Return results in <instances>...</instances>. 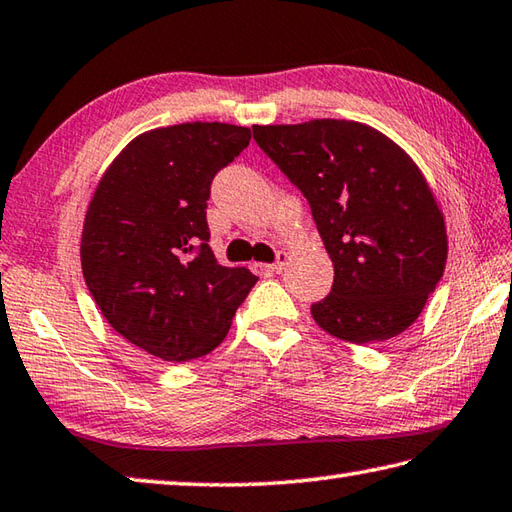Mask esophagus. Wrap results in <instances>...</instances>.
I'll list each match as a JSON object with an SVG mask.
<instances>
[{"label":"esophagus","mask_w":512,"mask_h":512,"mask_svg":"<svg viewBox=\"0 0 512 512\" xmlns=\"http://www.w3.org/2000/svg\"><path fill=\"white\" fill-rule=\"evenodd\" d=\"M286 262H288V253H286V250H280V253H277V257H275V262L268 268H271V273H282Z\"/></svg>","instance_id":"obj_1"}]
</instances>
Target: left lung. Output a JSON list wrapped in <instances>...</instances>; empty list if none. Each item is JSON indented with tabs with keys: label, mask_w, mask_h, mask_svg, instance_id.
I'll list each match as a JSON object with an SVG mask.
<instances>
[{
	"label": "left lung",
	"mask_w": 512,
	"mask_h": 512,
	"mask_svg": "<svg viewBox=\"0 0 512 512\" xmlns=\"http://www.w3.org/2000/svg\"><path fill=\"white\" fill-rule=\"evenodd\" d=\"M257 145L306 197L333 262V286L311 306L331 336L371 345L403 333L443 277V212L418 165L356 120L253 125Z\"/></svg>",
	"instance_id": "left-lung-1"
}]
</instances>
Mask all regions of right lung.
I'll use <instances>...</instances> for the list:
<instances>
[{
  "instance_id": "1",
  "label": "right lung",
  "mask_w": 512,
  "mask_h": 512,
  "mask_svg": "<svg viewBox=\"0 0 512 512\" xmlns=\"http://www.w3.org/2000/svg\"><path fill=\"white\" fill-rule=\"evenodd\" d=\"M250 129L181 123L136 136L102 174L82 228V275L120 336L167 362L221 345L257 277L221 266L208 246L215 174Z\"/></svg>"
}]
</instances>
